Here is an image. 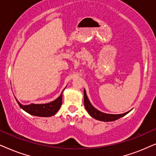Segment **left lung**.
Returning a JSON list of instances; mask_svg holds the SVG:
<instances>
[{"label":"left lung","instance_id":"8db88e82","mask_svg":"<svg viewBox=\"0 0 156 156\" xmlns=\"http://www.w3.org/2000/svg\"><path fill=\"white\" fill-rule=\"evenodd\" d=\"M84 105L86 109L88 111L91 117H93L95 119L101 120V121H105V122H108V121H113L117 119H119L120 118L123 117V116L126 115V114L129 113V111L126 112L125 113L123 114H108L103 113V112L99 111L98 110L95 108L94 107L91 105V103L89 101V100L87 97L86 90L84 89Z\"/></svg>","mask_w":156,"mask_h":156}]
</instances>
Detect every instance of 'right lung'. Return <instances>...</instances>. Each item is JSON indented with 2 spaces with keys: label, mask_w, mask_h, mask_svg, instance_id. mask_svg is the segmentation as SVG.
<instances>
[{
  "label": "right lung",
  "mask_w": 156,
  "mask_h": 156,
  "mask_svg": "<svg viewBox=\"0 0 156 156\" xmlns=\"http://www.w3.org/2000/svg\"><path fill=\"white\" fill-rule=\"evenodd\" d=\"M18 104L23 110L29 114L40 117H50L55 115L62 104V93L56 100L45 104H30L23 105L16 100Z\"/></svg>",
  "instance_id": "1"
}]
</instances>
